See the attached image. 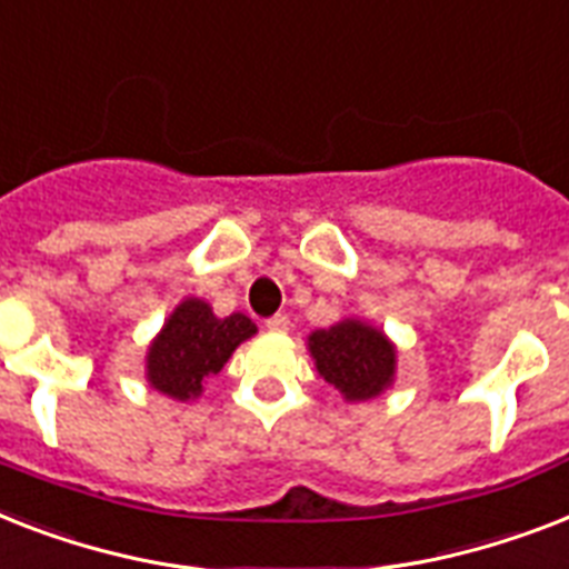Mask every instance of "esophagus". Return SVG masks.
I'll return each mask as SVG.
<instances>
[{"label":"esophagus","instance_id":"34e87169","mask_svg":"<svg viewBox=\"0 0 569 569\" xmlns=\"http://www.w3.org/2000/svg\"><path fill=\"white\" fill-rule=\"evenodd\" d=\"M263 326H267V331H288L290 317L288 313H272V317H267V320H263Z\"/></svg>","mask_w":569,"mask_h":569}]
</instances>
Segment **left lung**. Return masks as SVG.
<instances>
[{"mask_svg":"<svg viewBox=\"0 0 569 569\" xmlns=\"http://www.w3.org/2000/svg\"><path fill=\"white\" fill-rule=\"evenodd\" d=\"M317 370L347 399H372L393 379V347L379 329L343 320L308 338Z\"/></svg>","mask_w":569,"mask_h":569,"instance_id":"left-lung-1","label":"left lung"}]
</instances>
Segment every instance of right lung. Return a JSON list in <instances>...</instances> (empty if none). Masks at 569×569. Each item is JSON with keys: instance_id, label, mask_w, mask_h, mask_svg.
I'll use <instances>...</instances> for the list:
<instances>
[{"instance_id": "right-lung-1", "label": "right lung", "mask_w": 569, "mask_h": 569, "mask_svg": "<svg viewBox=\"0 0 569 569\" xmlns=\"http://www.w3.org/2000/svg\"><path fill=\"white\" fill-rule=\"evenodd\" d=\"M252 335L256 322L247 313H231L220 320L202 299H188L172 311L156 343L149 347V381L172 399L199 397L202 385L217 376L238 343Z\"/></svg>"}]
</instances>
